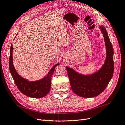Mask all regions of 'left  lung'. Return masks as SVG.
Returning <instances> with one entry per match:
<instances>
[{"instance_id":"8db88e82","label":"left lung","mask_w":125,"mask_h":125,"mask_svg":"<svg viewBox=\"0 0 125 125\" xmlns=\"http://www.w3.org/2000/svg\"><path fill=\"white\" fill-rule=\"evenodd\" d=\"M104 35L106 48V58L99 70L90 75H83L73 68L66 66L73 91L78 96L85 98L94 97L104 91L114 72L113 49L105 28L99 26Z\"/></svg>"}]
</instances>
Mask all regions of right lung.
<instances>
[{"label": "right lung", "mask_w": 125, "mask_h": 125, "mask_svg": "<svg viewBox=\"0 0 125 125\" xmlns=\"http://www.w3.org/2000/svg\"><path fill=\"white\" fill-rule=\"evenodd\" d=\"M16 37V36H15ZM15 38H14V39ZM13 45L10 47V55L9 58V65L10 73L17 88L21 93L32 98H42L45 96L49 92L51 88V79L54 70L58 63L54 65L47 75L40 80L30 81L21 77L16 71L13 63Z\"/></svg>", "instance_id": "1"}]
</instances>
